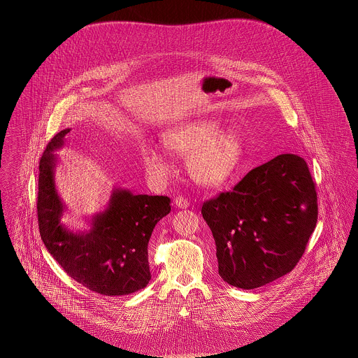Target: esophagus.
<instances>
[{
  "mask_svg": "<svg viewBox=\"0 0 358 358\" xmlns=\"http://www.w3.org/2000/svg\"><path fill=\"white\" fill-rule=\"evenodd\" d=\"M174 204H176L177 208H180V209H185V208L189 206V201H187V199H184L182 196H178V197H176Z\"/></svg>",
  "mask_w": 358,
  "mask_h": 358,
  "instance_id": "1",
  "label": "esophagus"
}]
</instances>
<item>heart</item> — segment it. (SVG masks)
Wrapping results in <instances>:
<instances>
[{
  "label": "heart",
  "mask_w": 358,
  "mask_h": 358,
  "mask_svg": "<svg viewBox=\"0 0 358 358\" xmlns=\"http://www.w3.org/2000/svg\"><path fill=\"white\" fill-rule=\"evenodd\" d=\"M165 148L177 157L187 158L190 177L201 187H220L235 171L241 155V142L229 130H219L216 122L206 120L182 123L164 136ZM145 168L157 180L173 173L169 154L152 145H142Z\"/></svg>",
  "instance_id": "obj_1"
}]
</instances>
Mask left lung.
Segmentation results:
<instances>
[{"label":"left lung","instance_id":"8db88e82","mask_svg":"<svg viewBox=\"0 0 358 358\" xmlns=\"http://www.w3.org/2000/svg\"><path fill=\"white\" fill-rule=\"evenodd\" d=\"M201 213L222 280L256 289L289 273L303 255L318 219L317 192L306 161L280 154L204 203Z\"/></svg>","mask_w":358,"mask_h":358}]
</instances>
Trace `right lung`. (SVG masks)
Wrapping results in <instances>:
<instances>
[{
    "instance_id": "obj_1",
    "label": "right lung",
    "mask_w": 358,
    "mask_h": 358,
    "mask_svg": "<svg viewBox=\"0 0 358 358\" xmlns=\"http://www.w3.org/2000/svg\"><path fill=\"white\" fill-rule=\"evenodd\" d=\"M69 129L53 136L40 159L37 216L52 257L72 279L103 295H129L152 279L148 244L155 224L171 212L166 196L134 194L114 187L107 208L94 215L88 231L73 232L62 222L66 204L57 193V155Z\"/></svg>"
}]
</instances>
